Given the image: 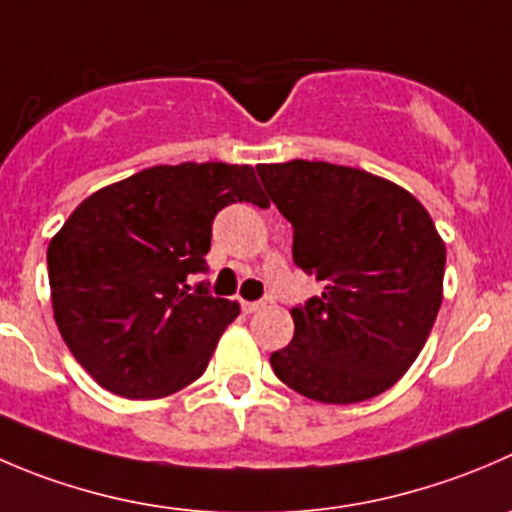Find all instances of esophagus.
<instances>
[{"label": "esophagus", "instance_id": "34e87169", "mask_svg": "<svg viewBox=\"0 0 512 512\" xmlns=\"http://www.w3.org/2000/svg\"><path fill=\"white\" fill-rule=\"evenodd\" d=\"M242 310H245L247 315H252V312L265 310V302H247V300H242Z\"/></svg>", "mask_w": 512, "mask_h": 512}]
</instances>
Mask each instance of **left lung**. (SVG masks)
I'll use <instances>...</instances> for the list:
<instances>
[{"instance_id": "left-lung-1", "label": "left lung", "mask_w": 512, "mask_h": 512, "mask_svg": "<svg viewBox=\"0 0 512 512\" xmlns=\"http://www.w3.org/2000/svg\"><path fill=\"white\" fill-rule=\"evenodd\" d=\"M292 222V260L325 282L292 307L295 335L270 365L317 403L393 388L428 342L443 302L445 242L420 200L385 177L330 162L257 165Z\"/></svg>"}]
</instances>
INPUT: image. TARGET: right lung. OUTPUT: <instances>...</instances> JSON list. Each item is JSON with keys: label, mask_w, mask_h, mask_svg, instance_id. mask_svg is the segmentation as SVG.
Instances as JSON below:
<instances>
[{"label": "right lung", "mask_w": 512, "mask_h": 512, "mask_svg": "<svg viewBox=\"0 0 512 512\" xmlns=\"http://www.w3.org/2000/svg\"><path fill=\"white\" fill-rule=\"evenodd\" d=\"M232 202L267 205L250 165H157L92 192L49 240L54 322L104 390L155 400L207 370L240 305L187 275L205 270L212 220Z\"/></svg>", "instance_id": "right-lung-1"}]
</instances>
